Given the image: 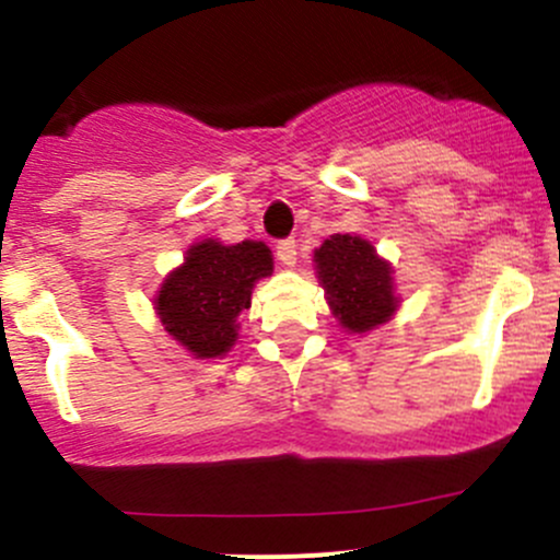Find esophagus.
<instances>
[{"instance_id":"34e87169","label":"esophagus","mask_w":560,"mask_h":560,"mask_svg":"<svg viewBox=\"0 0 560 560\" xmlns=\"http://www.w3.org/2000/svg\"><path fill=\"white\" fill-rule=\"evenodd\" d=\"M276 257H279L281 265L292 268V265L298 262V244H295V241H292V238L279 241V244H276Z\"/></svg>"}]
</instances>
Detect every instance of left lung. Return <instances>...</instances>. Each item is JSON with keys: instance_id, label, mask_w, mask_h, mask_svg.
<instances>
[{"instance_id": "obj_1", "label": "left lung", "mask_w": 560, "mask_h": 560, "mask_svg": "<svg viewBox=\"0 0 560 560\" xmlns=\"http://www.w3.org/2000/svg\"><path fill=\"white\" fill-rule=\"evenodd\" d=\"M314 265L327 306L347 332L363 336L398 312L393 265L376 254L371 241L349 233L330 235L314 248Z\"/></svg>"}]
</instances>
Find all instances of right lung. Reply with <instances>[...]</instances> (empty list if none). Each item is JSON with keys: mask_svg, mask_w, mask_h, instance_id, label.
<instances>
[{"mask_svg": "<svg viewBox=\"0 0 560 560\" xmlns=\"http://www.w3.org/2000/svg\"><path fill=\"white\" fill-rule=\"evenodd\" d=\"M270 273L273 254L262 241H197L156 290L154 312L197 360L224 358L238 341V316L252 306L254 284Z\"/></svg>", "mask_w": 560, "mask_h": 560, "instance_id": "obj_1", "label": "right lung"}]
</instances>
